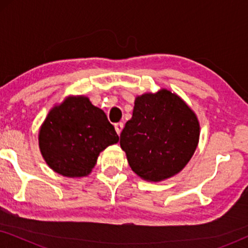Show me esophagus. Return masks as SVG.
I'll use <instances>...</instances> for the list:
<instances>
[{"label":"esophagus","instance_id":"obj_1","mask_svg":"<svg viewBox=\"0 0 248 248\" xmlns=\"http://www.w3.org/2000/svg\"><path fill=\"white\" fill-rule=\"evenodd\" d=\"M114 126H115V130H116V132H117V134L120 135L122 130H123V126H124L123 123H116L114 125Z\"/></svg>","mask_w":248,"mask_h":248}]
</instances>
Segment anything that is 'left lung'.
<instances>
[{"label": "left lung", "instance_id": "left-lung-1", "mask_svg": "<svg viewBox=\"0 0 248 248\" xmlns=\"http://www.w3.org/2000/svg\"><path fill=\"white\" fill-rule=\"evenodd\" d=\"M200 138L198 117L170 91L135 98L133 115L121 133L120 144L135 174L160 182L182 170Z\"/></svg>", "mask_w": 248, "mask_h": 248}]
</instances>
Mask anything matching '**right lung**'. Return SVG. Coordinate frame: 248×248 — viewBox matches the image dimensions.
<instances>
[{
	"mask_svg": "<svg viewBox=\"0 0 248 248\" xmlns=\"http://www.w3.org/2000/svg\"><path fill=\"white\" fill-rule=\"evenodd\" d=\"M120 138L100 108L87 97H69L47 115L39 148L47 165L67 177L90 174L97 158Z\"/></svg>",
	"mask_w": 248,
	"mask_h": 248,
	"instance_id": "right-lung-1",
	"label": "right lung"
}]
</instances>
